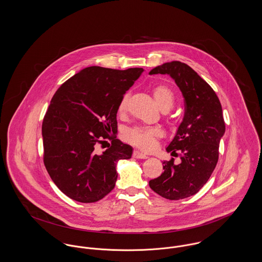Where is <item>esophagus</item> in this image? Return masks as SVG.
<instances>
[{"label": "esophagus", "mask_w": 262, "mask_h": 262, "mask_svg": "<svg viewBox=\"0 0 262 262\" xmlns=\"http://www.w3.org/2000/svg\"><path fill=\"white\" fill-rule=\"evenodd\" d=\"M134 157L139 158V159H146V158H148V156L146 154H142V152H140L139 150H135L134 151Z\"/></svg>", "instance_id": "obj_1"}]
</instances>
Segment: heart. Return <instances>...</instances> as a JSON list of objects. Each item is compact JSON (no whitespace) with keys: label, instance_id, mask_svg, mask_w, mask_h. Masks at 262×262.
Returning a JSON list of instances; mask_svg holds the SVG:
<instances>
[{"label":"heart","instance_id":"obj_1","mask_svg":"<svg viewBox=\"0 0 262 262\" xmlns=\"http://www.w3.org/2000/svg\"><path fill=\"white\" fill-rule=\"evenodd\" d=\"M154 100L157 106L162 111H168L172 108L175 100L174 93L166 85H157L152 90ZM129 100V93L123 94L118 105V113L119 115L123 116L127 112ZM162 132L158 127L154 126H136L128 129L124 138L133 143L134 145L139 146L142 149H152L156 145V139L161 138Z\"/></svg>","mask_w":262,"mask_h":262}]
</instances>
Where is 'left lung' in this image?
<instances>
[{
    "label": "left lung",
    "instance_id": "obj_1",
    "mask_svg": "<svg viewBox=\"0 0 262 262\" xmlns=\"http://www.w3.org/2000/svg\"><path fill=\"white\" fill-rule=\"evenodd\" d=\"M149 74L170 75L185 102L183 121L166 147L171 155L180 156L181 163L175 164L174 158L163 161V173L150 180L149 187L165 199H184L200 191L217 163L219 144L226 130L222 105L212 87L185 63L167 62Z\"/></svg>",
    "mask_w": 262,
    "mask_h": 262
}]
</instances>
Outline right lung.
Wrapping results in <instances>:
<instances>
[{"label": "right lung", "mask_w": 262, "mask_h": 262, "mask_svg": "<svg viewBox=\"0 0 262 262\" xmlns=\"http://www.w3.org/2000/svg\"><path fill=\"white\" fill-rule=\"evenodd\" d=\"M143 72L87 67L65 81L51 99L42 122L43 162L62 193L81 203L103 199L115 188L119 160L133 147L113 135L118 130V105ZM110 139L99 154L95 146Z\"/></svg>", "instance_id": "1"}]
</instances>
